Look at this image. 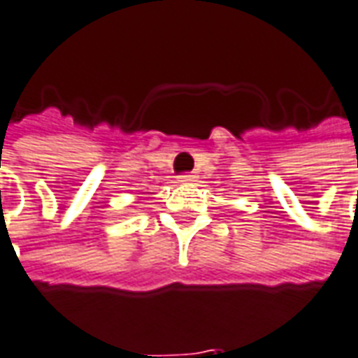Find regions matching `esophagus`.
Wrapping results in <instances>:
<instances>
[{
    "label": "esophagus",
    "mask_w": 358,
    "mask_h": 358,
    "mask_svg": "<svg viewBox=\"0 0 358 358\" xmlns=\"http://www.w3.org/2000/svg\"><path fill=\"white\" fill-rule=\"evenodd\" d=\"M177 179H179L181 183H193L194 179H196V175H194V173H183V175H179Z\"/></svg>",
    "instance_id": "34e87169"
}]
</instances>
